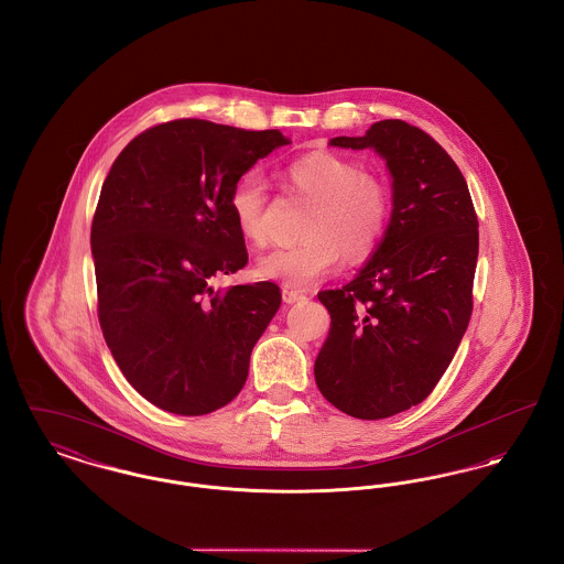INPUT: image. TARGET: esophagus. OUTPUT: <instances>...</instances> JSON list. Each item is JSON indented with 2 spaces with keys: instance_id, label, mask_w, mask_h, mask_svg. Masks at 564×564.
Instances as JSON below:
<instances>
[{
  "instance_id": "34e87169",
  "label": "esophagus",
  "mask_w": 564,
  "mask_h": 564,
  "mask_svg": "<svg viewBox=\"0 0 564 564\" xmlns=\"http://www.w3.org/2000/svg\"><path fill=\"white\" fill-rule=\"evenodd\" d=\"M302 300H306V294H302L299 290H290V288L283 290V302L294 304V302H302Z\"/></svg>"
}]
</instances>
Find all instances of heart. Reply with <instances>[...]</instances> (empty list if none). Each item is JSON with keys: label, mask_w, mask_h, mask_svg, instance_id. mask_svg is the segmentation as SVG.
<instances>
[{"label": "heart", "mask_w": 564, "mask_h": 564, "mask_svg": "<svg viewBox=\"0 0 564 564\" xmlns=\"http://www.w3.org/2000/svg\"><path fill=\"white\" fill-rule=\"evenodd\" d=\"M290 187L311 202L304 217V240L274 249L256 262V276L285 288H308L340 264V249L358 260L370 253L386 232L390 196L386 185L351 160L313 153L285 172ZM265 185L260 174H242L230 194V210L240 236L264 247Z\"/></svg>", "instance_id": "heart-1"}]
</instances>
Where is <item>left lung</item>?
<instances>
[{
	"instance_id": "8db88e82",
	"label": "left lung",
	"mask_w": 564,
	"mask_h": 564,
	"mask_svg": "<svg viewBox=\"0 0 564 564\" xmlns=\"http://www.w3.org/2000/svg\"><path fill=\"white\" fill-rule=\"evenodd\" d=\"M340 149H372L392 176V215L372 258L319 292L330 332L315 360L319 392L343 413L383 420L420 404L452 362L473 311L479 232L463 172L431 135L398 119Z\"/></svg>"
}]
</instances>
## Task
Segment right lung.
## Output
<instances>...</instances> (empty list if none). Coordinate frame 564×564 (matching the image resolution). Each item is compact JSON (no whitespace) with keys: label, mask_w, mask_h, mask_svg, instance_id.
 <instances>
[{"label":"right lung","mask_w":564,"mask_h":564,"mask_svg":"<svg viewBox=\"0 0 564 564\" xmlns=\"http://www.w3.org/2000/svg\"><path fill=\"white\" fill-rule=\"evenodd\" d=\"M283 144L279 130L178 119L135 135L101 185L91 226L101 332L133 390L167 413L206 415L238 397L281 306L270 281H213L247 264L236 181Z\"/></svg>","instance_id":"1"}]
</instances>
